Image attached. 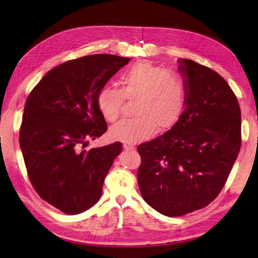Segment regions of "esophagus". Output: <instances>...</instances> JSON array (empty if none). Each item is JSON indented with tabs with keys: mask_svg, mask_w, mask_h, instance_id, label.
Masks as SVG:
<instances>
[{
	"mask_svg": "<svg viewBox=\"0 0 258 258\" xmlns=\"http://www.w3.org/2000/svg\"><path fill=\"white\" fill-rule=\"evenodd\" d=\"M122 147H124V149L127 150V151L134 149V146L133 145H129V144H124V146H122Z\"/></svg>",
	"mask_w": 258,
	"mask_h": 258,
	"instance_id": "esophagus-1",
	"label": "esophagus"
}]
</instances>
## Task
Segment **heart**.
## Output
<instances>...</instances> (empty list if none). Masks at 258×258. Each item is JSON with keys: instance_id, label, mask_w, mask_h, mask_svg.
<instances>
[{"instance_id": "1", "label": "heart", "mask_w": 258, "mask_h": 258, "mask_svg": "<svg viewBox=\"0 0 258 258\" xmlns=\"http://www.w3.org/2000/svg\"><path fill=\"white\" fill-rule=\"evenodd\" d=\"M120 89L105 87L97 95V107L108 121L118 118L126 100L136 101L134 114L110 128V137L136 144L155 133L173 128L186 108L187 88L177 73L148 62L129 67L120 77Z\"/></svg>"}]
</instances>
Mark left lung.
I'll list each match as a JSON object with an SVG mask.
<instances>
[{"mask_svg":"<svg viewBox=\"0 0 258 258\" xmlns=\"http://www.w3.org/2000/svg\"><path fill=\"white\" fill-rule=\"evenodd\" d=\"M178 63L187 88L185 111L173 128L138 147L143 199L170 217L215 200L241 145L239 104L225 79L194 60Z\"/></svg>","mask_w":258,"mask_h":258,"instance_id":"left-lung-1","label":"left lung"}]
</instances>
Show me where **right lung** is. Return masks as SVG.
Segmentation results:
<instances>
[{
  "mask_svg": "<svg viewBox=\"0 0 258 258\" xmlns=\"http://www.w3.org/2000/svg\"><path fill=\"white\" fill-rule=\"evenodd\" d=\"M129 60L113 54L67 60L49 70L27 97L20 129L27 173L40 198L66 214L82 213L99 202L121 151L119 142L85 147L107 131L97 95Z\"/></svg>",
  "mask_w": 258,
  "mask_h": 258,
  "instance_id": "obj_1",
  "label": "right lung"
}]
</instances>
